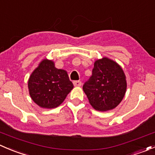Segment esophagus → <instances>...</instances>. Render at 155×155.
I'll list each match as a JSON object with an SVG mask.
<instances>
[{"instance_id": "1", "label": "esophagus", "mask_w": 155, "mask_h": 155, "mask_svg": "<svg viewBox=\"0 0 155 155\" xmlns=\"http://www.w3.org/2000/svg\"><path fill=\"white\" fill-rule=\"evenodd\" d=\"M73 85L76 87H80L82 85V82H81V81H74L73 82Z\"/></svg>"}]
</instances>
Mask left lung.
Wrapping results in <instances>:
<instances>
[{
  "label": "left lung",
  "mask_w": 155,
  "mask_h": 155,
  "mask_svg": "<svg viewBox=\"0 0 155 155\" xmlns=\"http://www.w3.org/2000/svg\"><path fill=\"white\" fill-rule=\"evenodd\" d=\"M82 88L94 109L101 112L112 110L125 95L126 76L117 62L104 57L95 61L92 76Z\"/></svg>",
  "instance_id": "obj_1"
}]
</instances>
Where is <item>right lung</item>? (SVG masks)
Here are the masks:
<instances>
[{"mask_svg": "<svg viewBox=\"0 0 155 155\" xmlns=\"http://www.w3.org/2000/svg\"><path fill=\"white\" fill-rule=\"evenodd\" d=\"M29 94L37 105L45 109L60 106L73 88L68 72L54 67L53 61L45 58L30 76Z\"/></svg>", "mask_w": 155, "mask_h": 155, "instance_id": "obj_1", "label": "right lung"}]
</instances>
